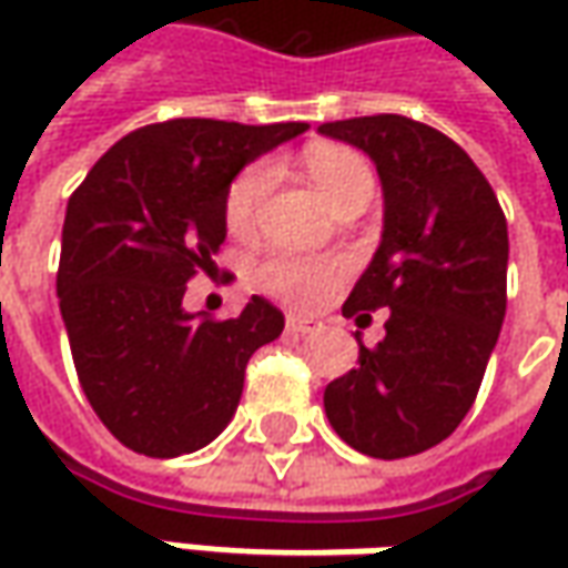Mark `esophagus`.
Here are the masks:
<instances>
[{"label": "esophagus", "mask_w": 568, "mask_h": 568, "mask_svg": "<svg viewBox=\"0 0 568 568\" xmlns=\"http://www.w3.org/2000/svg\"><path fill=\"white\" fill-rule=\"evenodd\" d=\"M318 328L316 318H306V316H287V332L291 335H313Z\"/></svg>", "instance_id": "34e87169"}]
</instances>
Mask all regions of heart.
Listing matches in <instances>:
<instances>
[{
  "label": "heart",
  "mask_w": 568,
  "mask_h": 568,
  "mask_svg": "<svg viewBox=\"0 0 568 568\" xmlns=\"http://www.w3.org/2000/svg\"><path fill=\"white\" fill-rule=\"evenodd\" d=\"M303 170L318 195L335 207L351 195L373 192V170L357 151L341 144H310L303 151ZM272 186V170L265 164L246 166L227 189L224 199V221L233 236H246L255 227V214ZM341 274V262L335 258H300L277 252L258 265V284L268 294L281 296L287 303H313L325 294Z\"/></svg>",
  "instance_id": "heart-1"
}]
</instances>
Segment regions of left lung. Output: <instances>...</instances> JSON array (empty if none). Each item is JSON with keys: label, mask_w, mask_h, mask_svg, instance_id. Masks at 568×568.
<instances>
[{"label": "left lung", "mask_w": 568, "mask_h": 568, "mask_svg": "<svg viewBox=\"0 0 568 568\" xmlns=\"http://www.w3.org/2000/svg\"><path fill=\"white\" fill-rule=\"evenodd\" d=\"M379 173L382 240L344 303L388 310L385 338L325 388L328 424L369 458L439 446L465 420L506 318L509 230L487 176L448 135L382 113L322 122Z\"/></svg>", "instance_id": "obj_1"}]
</instances>
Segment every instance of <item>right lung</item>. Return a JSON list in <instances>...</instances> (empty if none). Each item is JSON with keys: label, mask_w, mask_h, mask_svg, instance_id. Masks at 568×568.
<instances>
[{"label": "right lung", "mask_w": 568, "mask_h": 568, "mask_svg": "<svg viewBox=\"0 0 568 568\" xmlns=\"http://www.w3.org/2000/svg\"><path fill=\"white\" fill-rule=\"evenodd\" d=\"M303 132L306 122L144 125L72 192L59 313L88 402L132 452L176 458L214 443L236 414L250 357L284 332L265 296L224 322L189 313L183 296L227 240L230 183Z\"/></svg>", "instance_id": "obj_1"}]
</instances>
